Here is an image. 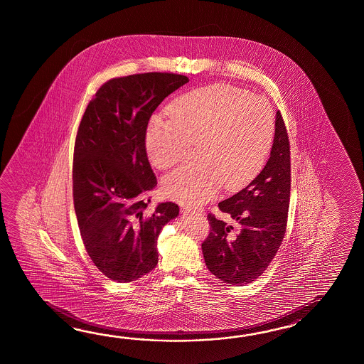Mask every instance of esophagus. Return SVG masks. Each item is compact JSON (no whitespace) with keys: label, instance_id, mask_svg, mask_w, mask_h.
Here are the masks:
<instances>
[{"label":"esophagus","instance_id":"esophagus-1","mask_svg":"<svg viewBox=\"0 0 364 364\" xmlns=\"http://www.w3.org/2000/svg\"><path fill=\"white\" fill-rule=\"evenodd\" d=\"M182 212H183V213H200L201 210L200 209H193L190 208V207H183V208H182Z\"/></svg>","mask_w":364,"mask_h":364}]
</instances>
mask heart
Segmentation results:
<instances>
[{
    "instance_id": "heart-1",
    "label": "heart",
    "mask_w": 364,
    "mask_h": 364,
    "mask_svg": "<svg viewBox=\"0 0 364 364\" xmlns=\"http://www.w3.org/2000/svg\"><path fill=\"white\" fill-rule=\"evenodd\" d=\"M274 138L271 104L230 85H215L186 93L169 117L156 116L146 130V149L159 169L185 159L188 143L198 141L196 163L171 171L163 181L168 198L199 205L223 183L234 188L262 169Z\"/></svg>"
}]
</instances>
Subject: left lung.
<instances>
[{"instance_id": "1", "label": "left lung", "mask_w": 364, "mask_h": 364, "mask_svg": "<svg viewBox=\"0 0 364 364\" xmlns=\"http://www.w3.org/2000/svg\"><path fill=\"white\" fill-rule=\"evenodd\" d=\"M271 156L263 171L240 193L218 203L238 225L208 215L210 232L201 245L210 273L228 285L242 287L263 274L287 232L290 200V144L281 113H276Z\"/></svg>"}]
</instances>
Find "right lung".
Masks as SVG:
<instances>
[{
    "instance_id": "right-lung-1",
    "label": "right lung",
    "mask_w": 364,
    "mask_h": 364,
    "mask_svg": "<svg viewBox=\"0 0 364 364\" xmlns=\"http://www.w3.org/2000/svg\"><path fill=\"white\" fill-rule=\"evenodd\" d=\"M188 77L147 73L110 79L90 101L77 129L73 195L85 250L97 269L132 282L159 262L157 238L179 215L176 203H159L146 215L157 186L148 163V121Z\"/></svg>"
}]
</instances>
